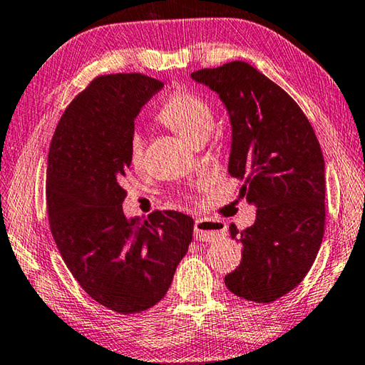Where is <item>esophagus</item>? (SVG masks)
I'll list each match as a JSON object with an SVG mask.
<instances>
[{"mask_svg":"<svg viewBox=\"0 0 365 365\" xmlns=\"http://www.w3.org/2000/svg\"><path fill=\"white\" fill-rule=\"evenodd\" d=\"M227 235V225L220 220H209V218H196L195 237L196 241L212 242L220 240Z\"/></svg>","mask_w":365,"mask_h":365,"instance_id":"34e87169","label":"esophagus"}]
</instances>
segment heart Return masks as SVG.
Instances as JSON below:
<instances>
[{"label": "heart", "instance_id": "1", "mask_svg": "<svg viewBox=\"0 0 365 365\" xmlns=\"http://www.w3.org/2000/svg\"><path fill=\"white\" fill-rule=\"evenodd\" d=\"M158 121L196 145L197 142L207 140L212 129H214L215 118L210 105L202 97L190 91H178L165 101L161 111L158 113ZM143 137L138 132H134L129 138L130 163L135 165L140 164L143 160Z\"/></svg>", "mask_w": 365, "mask_h": 365}]
</instances>
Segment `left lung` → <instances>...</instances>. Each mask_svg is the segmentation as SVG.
<instances>
[{
	"mask_svg": "<svg viewBox=\"0 0 365 365\" xmlns=\"http://www.w3.org/2000/svg\"><path fill=\"white\" fill-rule=\"evenodd\" d=\"M215 91L230 115L228 172L257 207L252 227L230 235L242 244L240 267L225 276L230 292L271 303L303 281L326 225V164L308 118L286 91L246 62L191 73Z\"/></svg>",
	"mask_w": 365,
	"mask_h": 365,
	"instance_id": "left-lung-1",
	"label": "left lung"
}]
</instances>
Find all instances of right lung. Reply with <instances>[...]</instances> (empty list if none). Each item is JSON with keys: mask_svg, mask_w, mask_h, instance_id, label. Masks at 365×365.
<instances>
[{"mask_svg": "<svg viewBox=\"0 0 365 365\" xmlns=\"http://www.w3.org/2000/svg\"><path fill=\"white\" fill-rule=\"evenodd\" d=\"M163 86L142 73L97 76L63 111L49 147L51 233L84 292L119 314L161 300L193 237L182 212H123L134 121Z\"/></svg>", "mask_w": 365, "mask_h": 365, "instance_id": "add662e5", "label": "right lung"}]
</instances>
